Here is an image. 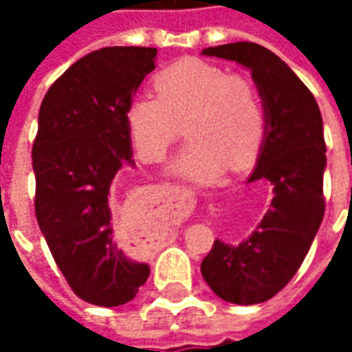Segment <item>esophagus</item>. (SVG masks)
Here are the masks:
<instances>
[{"label": "esophagus", "mask_w": 352, "mask_h": 352, "mask_svg": "<svg viewBox=\"0 0 352 352\" xmlns=\"http://www.w3.org/2000/svg\"><path fill=\"white\" fill-rule=\"evenodd\" d=\"M173 190H175V192H179V188H173Z\"/></svg>", "instance_id": "esophagus-1"}]
</instances>
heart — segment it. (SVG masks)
<instances>
[{
  "label": "heart",
  "instance_id": "obj_1",
  "mask_svg": "<svg viewBox=\"0 0 352 352\" xmlns=\"http://www.w3.org/2000/svg\"><path fill=\"white\" fill-rule=\"evenodd\" d=\"M154 96L128 103L124 120L145 162L162 160L181 135H190L173 164L175 175L211 183L226 164L243 166L258 153L265 130L262 101L249 80L206 60L186 58L154 75Z\"/></svg>",
  "mask_w": 352,
  "mask_h": 352
}]
</instances>
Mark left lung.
<instances>
[{
	"label": "left lung",
	"mask_w": 352,
	"mask_h": 352,
	"mask_svg": "<svg viewBox=\"0 0 352 352\" xmlns=\"http://www.w3.org/2000/svg\"><path fill=\"white\" fill-rule=\"evenodd\" d=\"M201 54L247 67L264 107V141L247 183L270 181L272 206L247 239L237 245L217 239L201 262V275L219 298L254 305L287 287L324 217L322 116L309 88L272 50L239 41L209 47Z\"/></svg>",
	"instance_id": "obj_1"
}]
</instances>
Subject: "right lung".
Segmentation results:
<instances>
[{"instance_id":"add662e5","label":"right lung","mask_w":352,"mask_h":352,"mask_svg":"<svg viewBox=\"0 0 352 352\" xmlns=\"http://www.w3.org/2000/svg\"><path fill=\"white\" fill-rule=\"evenodd\" d=\"M156 52L94 50L49 88L39 109L32 148L37 224L73 292L101 307L133 300L151 273L116 243L109 199L115 177L133 166L124 113L156 67Z\"/></svg>"}]
</instances>
